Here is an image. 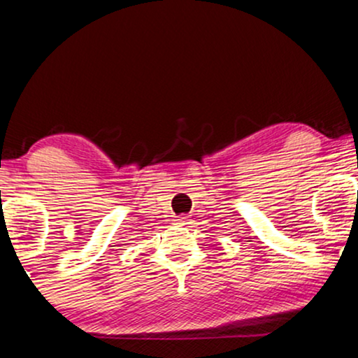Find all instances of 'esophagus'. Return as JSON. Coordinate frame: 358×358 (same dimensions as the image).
<instances>
[{
	"mask_svg": "<svg viewBox=\"0 0 358 358\" xmlns=\"http://www.w3.org/2000/svg\"><path fill=\"white\" fill-rule=\"evenodd\" d=\"M176 224H178V226H186L187 217H178L176 219Z\"/></svg>",
	"mask_w": 358,
	"mask_h": 358,
	"instance_id": "1",
	"label": "esophagus"
}]
</instances>
